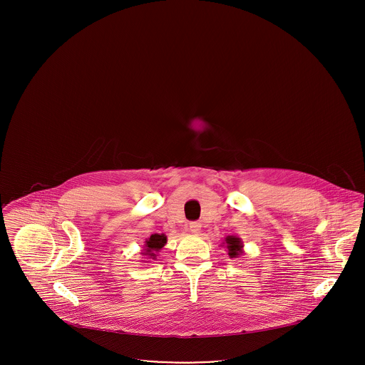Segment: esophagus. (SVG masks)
I'll return each mask as SVG.
<instances>
[{
    "label": "esophagus",
    "instance_id": "obj_1",
    "mask_svg": "<svg viewBox=\"0 0 365 365\" xmlns=\"http://www.w3.org/2000/svg\"><path fill=\"white\" fill-rule=\"evenodd\" d=\"M187 228H189V231H191V232H198L201 226H200L198 222H190V223L187 225Z\"/></svg>",
    "mask_w": 365,
    "mask_h": 365
}]
</instances>
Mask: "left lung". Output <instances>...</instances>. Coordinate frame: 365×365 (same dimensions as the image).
Segmentation results:
<instances>
[{"label":"left lung","instance_id":"left-lung-1","mask_svg":"<svg viewBox=\"0 0 365 365\" xmlns=\"http://www.w3.org/2000/svg\"><path fill=\"white\" fill-rule=\"evenodd\" d=\"M226 242L228 243V255L230 257H237L238 256V252H241V247H242V243L240 241V238H235V237H227Z\"/></svg>","mask_w":365,"mask_h":365}]
</instances>
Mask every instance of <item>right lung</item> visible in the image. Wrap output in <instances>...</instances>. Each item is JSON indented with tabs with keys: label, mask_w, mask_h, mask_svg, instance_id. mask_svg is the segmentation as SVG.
<instances>
[{
	"label": "right lung",
	"mask_w": 365,
	"mask_h": 365,
	"mask_svg": "<svg viewBox=\"0 0 365 365\" xmlns=\"http://www.w3.org/2000/svg\"><path fill=\"white\" fill-rule=\"evenodd\" d=\"M167 242V237L165 235H158V234H153L150 235V238L146 241V247L150 256L156 257V252L161 250V247Z\"/></svg>",
	"instance_id": "1"
}]
</instances>
